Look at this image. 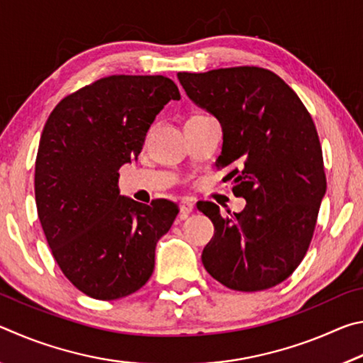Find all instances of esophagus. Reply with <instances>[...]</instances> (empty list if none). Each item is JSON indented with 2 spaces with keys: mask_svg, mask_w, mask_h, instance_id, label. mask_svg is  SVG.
<instances>
[{
  "mask_svg": "<svg viewBox=\"0 0 363 363\" xmlns=\"http://www.w3.org/2000/svg\"><path fill=\"white\" fill-rule=\"evenodd\" d=\"M194 211V203L190 200H184L181 203V214L182 216H189Z\"/></svg>",
  "mask_w": 363,
  "mask_h": 363,
  "instance_id": "esophagus-1",
  "label": "esophagus"
}]
</instances>
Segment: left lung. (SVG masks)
<instances>
[{"label":"left lung","mask_w":363,"mask_h":363,"mask_svg":"<svg viewBox=\"0 0 363 363\" xmlns=\"http://www.w3.org/2000/svg\"><path fill=\"white\" fill-rule=\"evenodd\" d=\"M177 78L190 99L219 120L216 167L227 169L233 194L247 200L230 218L213 201H200L214 225L201 262L230 290L279 285L306 256L327 192L312 116L284 79L261 67L179 72Z\"/></svg>","instance_id":"left-lung-1"}]
</instances>
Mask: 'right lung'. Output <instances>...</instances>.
<instances>
[{
    "mask_svg": "<svg viewBox=\"0 0 363 363\" xmlns=\"http://www.w3.org/2000/svg\"><path fill=\"white\" fill-rule=\"evenodd\" d=\"M179 99L167 77L112 75L49 115L35 162L36 210L60 270L91 298H125L150 279L157 242L179 210L120 195L118 169L138 158L160 110Z\"/></svg>",
    "mask_w": 363,
    "mask_h": 363,
    "instance_id": "obj_1",
    "label": "right lung"
}]
</instances>
